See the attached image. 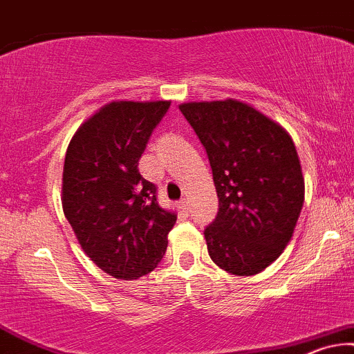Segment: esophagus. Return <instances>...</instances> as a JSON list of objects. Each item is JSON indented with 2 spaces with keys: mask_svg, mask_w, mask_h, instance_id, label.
<instances>
[{
  "mask_svg": "<svg viewBox=\"0 0 354 354\" xmlns=\"http://www.w3.org/2000/svg\"><path fill=\"white\" fill-rule=\"evenodd\" d=\"M180 207H181L183 210H189V201H187L186 198L183 199L181 203H180Z\"/></svg>",
  "mask_w": 354,
  "mask_h": 354,
  "instance_id": "34e87169",
  "label": "esophagus"
}]
</instances>
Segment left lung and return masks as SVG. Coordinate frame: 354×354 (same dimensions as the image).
Here are the masks:
<instances>
[{
    "label": "left lung",
    "mask_w": 354,
    "mask_h": 354,
    "mask_svg": "<svg viewBox=\"0 0 354 354\" xmlns=\"http://www.w3.org/2000/svg\"><path fill=\"white\" fill-rule=\"evenodd\" d=\"M207 153L218 198L204 229L209 257L236 276L258 274L289 243L304 204L301 162L288 132L236 100L180 106Z\"/></svg>",
    "instance_id": "1"
}]
</instances>
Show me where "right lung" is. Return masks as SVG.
<instances>
[{"instance_id": "add662e5", "label": "right lung", "mask_w": 354, "mask_h": 354, "mask_svg": "<svg viewBox=\"0 0 354 354\" xmlns=\"http://www.w3.org/2000/svg\"><path fill=\"white\" fill-rule=\"evenodd\" d=\"M169 101H114L71 138L64 165L62 205L83 252L118 279L149 274L162 261L176 214L156 203V186L138 160Z\"/></svg>"}]
</instances>
